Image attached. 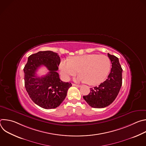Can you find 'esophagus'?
<instances>
[{
	"instance_id": "obj_1",
	"label": "esophagus",
	"mask_w": 146,
	"mask_h": 146,
	"mask_svg": "<svg viewBox=\"0 0 146 146\" xmlns=\"http://www.w3.org/2000/svg\"><path fill=\"white\" fill-rule=\"evenodd\" d=\"M72 86H75V87H81L80 85H77V84H73V83L72 84Z\"/></svg>"
}]
</instances>
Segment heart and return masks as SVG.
I'll return each instance as SVG.
<instances>
[{"label": "heart", "mask_w": 146, "mask_h": 146, "mask_svg": "<svg viewBox=\"0 0 146 146\" xmlns=\"http://www.w3.org/2000/svg\"><path fill=\"white\" fill-rule=\"evenodd\" d=\"M110 67L111 61L107 55L92 54L63 60L60 62V70L65 79H69L79 71L81 74L77 78L78 81L94 86L100 84L106 78Z\"/></svg>", "instance_id": "b5f03b06"}]
</instances>
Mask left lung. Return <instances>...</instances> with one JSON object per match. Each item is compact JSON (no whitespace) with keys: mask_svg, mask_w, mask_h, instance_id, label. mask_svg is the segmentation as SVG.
I'll list each match as a JSON object with an SVG mask.
<instances>
[{"mask_svg":"<svg viewBox=\"0 0 146 146\" xmlns=\"http://www.w3.org/2000/svg\"><path fill=\"white\" fill-rule=\"evenodd\" d=\"M112 68L108 78L98 86L91 88L88 95L83 98L94 108H104L108 106L115 99L122 86V69L118 58L108 54Z\"/></svg>","mask_w":146,"mask_h":146,"instance_id":"left-lung-1","label":"left lung"}]
</instances>
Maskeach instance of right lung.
Segmentation results:
<instances>
[{
	"mask_svg": "<svg viewBox=\"0 0 146 146\" xmlns=\"http://www.w3.org/2000/svg\"><path fill=\"white\" fill-rule=\"evenodd\" d=\"M60 59L51 51H39L28 57L24 68L25 87L33 102L46 109L58 107L65 99L70 82H64L57 73ZM41 66L49 70L45 76L38 77L36 72Z\"/></svg>",
	"mask_w": 146,
	"mask_h": 146,
	"instance_id": "obj_1",
	"label": "right lung"
}]
</instances>
